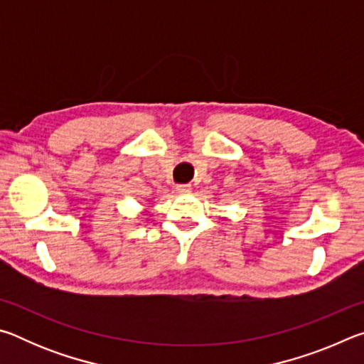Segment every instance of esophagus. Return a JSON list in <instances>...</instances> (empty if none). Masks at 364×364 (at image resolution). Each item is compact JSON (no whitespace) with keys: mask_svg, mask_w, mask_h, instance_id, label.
I'll use <instances>...</instances> for the list:
<instances>
[{"mask_svg":"<svg viewBox=\"0 0 364 364\" xmlns=\"http://www.w3.org/2000/svg\"><path fill=\"white\" fill-rule=\"evenodd\" d=\"M175 189H176L178 194H189L191 193L189 184H176Z\"/></svg>","mask_w":364,"mask_h":364,"instance_id":"esophagus-1","label":"esophagus"}]
</instances>
